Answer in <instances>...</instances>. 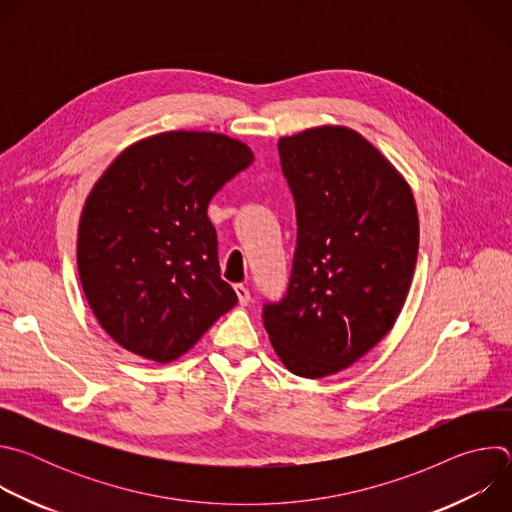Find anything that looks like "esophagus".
<instances>
[{"label":"esophagus","mask_w":512,"mask_h":512,"mask_svg":"<svg viewBox=\"0 0 512 512\" xmlns=\"http://www.w3.org/2000/svg\"><path fill=\"white\" fill-rule=\"evenodd\" d=\"M235 291H237V298H239V304L241 306H249V302H251V294H249V289L245 287V285H235Z\"/></svg>","instance_id":"obj_1"}]
</instances>
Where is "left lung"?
Wrapping results in <instances>:
<instances>
[{"instance_id":"left-lung-1","label":"left lung","mask_w":512,"mask_h":512,"mask_svg":"<svg viewBox=\"0 0 512 512\" xmlns=\"http://www.w3.org/2000/svg\"><path fill=\"white\" fill-rule=\"evenodd\" d=\"M296 204L285 296L263 326L306 379L348 369L395 324L413 279L419 221L407 182L360 133L314 127L277 141Z\"/></svg>"}]
</instances>
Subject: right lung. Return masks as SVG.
<instances>
[{"instance_id": "add662e5", "label": "right lung", "mask_w": 512, "mask_h": 512, "mask_svg": "<svg viewBox=\"0 0 512 512\" xmlns=\"http://www.w3.org/2000/svg\"><path fill=\"white\" fill-rule=\"evenodd\" d=\"M251 162L247 145L223 133L168 131L129 145L97 180L77 263L95 318L119 346L176 360L237 304L206 210Z\"/></svg>"}]
</instances>
